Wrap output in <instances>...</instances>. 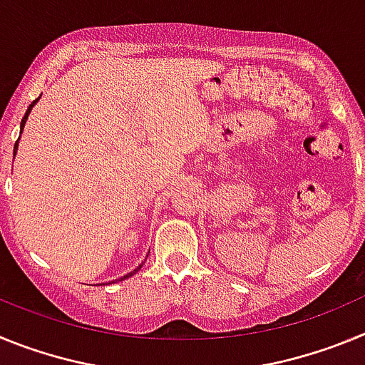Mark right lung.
<instances>
[{
    "label": "right lung",
    "instance_id": "obj_1",
    "mask_svg": "<svg viewBox=\"0 0 365 365\" xmlns=\"http://www.w3.org/2000/svg\"><path fill=\"white\" fill-rule=\"evenodd\" d=\"M38 100H40V96H38L36 100H34V102H32L31 106H29V109H27V113H25V117L21 118V130H24V125H25V120H27V117H29V113H31V109H32V106L36 104ZM16 150H18V140H16V144H14V155H16ZM135 272H137V270H135ZM135 272H131V274H135ZM131 274H128V276H124V278H120V279H125V278H130Z\"/></svg>",
    "mask_w": 365,
    "mask_h": 365
}]
</instances>
